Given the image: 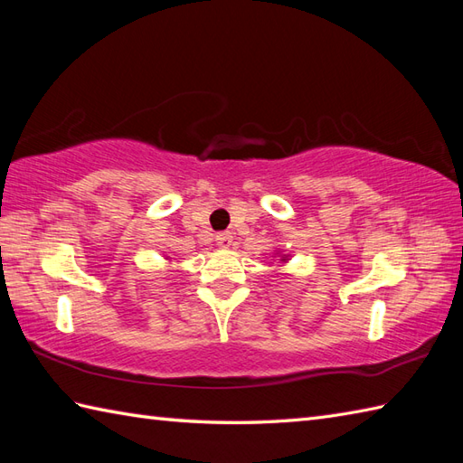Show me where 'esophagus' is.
<instances>
[{
  "label": "esophagus",
  "mask_w": 463,
  "mask_h": 463,
  "mask_svg": "<svg viewBox=\"0 0 463 463\" xmlns=\"http://www.w3.org/2000/svg\"><path fill=\"white\" fill-rule=\"evenodd\" d=\"M214 239H216V244H219V247L226 249V247H231V242H232V232H231V231L216 232Z\"/></svg>",
  "instance_id": "esophagus-1"
}]
</instances>
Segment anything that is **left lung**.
Returning a JSON list of instances; mask_svg holds the SVG:
<instances>
[{
    "label": "left lung",
    "mask_w": 463,
    "mask_h": 463,
    "mask_svg": "<svg viewBox=\"0 0 463 463\" xmlns=\"http://www.w3.org/2000/svg\"><path fill=\"white\" fill-rule=\"evenodd\" d=\"M284 259H287V257H282V260H284Z\"/></svg>",
    "instance_id": "8db88e82"
}]
</instances>
